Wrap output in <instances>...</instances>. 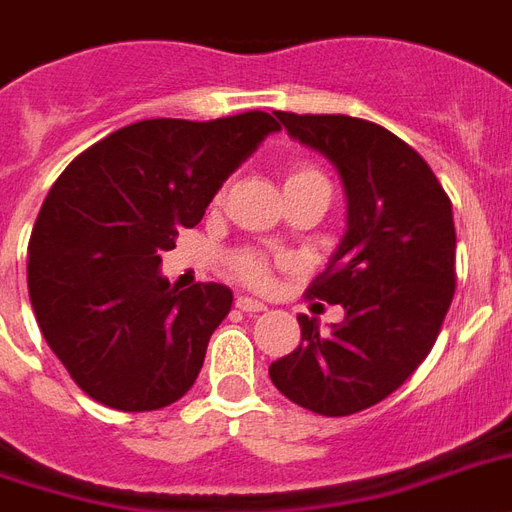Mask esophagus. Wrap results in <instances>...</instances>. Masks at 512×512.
Segmentation results:
<instances>
[{
	"instance_id": "esophagus-1",
	"label": "esophagus",
	"mask_w": 512,
	"mask_h": 512,
	"mask_svg": "<svg viewBox=\"0 0 512 512\" xmlns=\"http://www.w3.org/2000/svg\"><path fill=\"white\" fill-rule=\"evenodd\" d=\"M236 308H239L241 313H263L265 303H260L255 297H236Z\"/></svg>"
}]
</instances>
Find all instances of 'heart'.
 Instances as JSON below:
<instances>
[{
  "instance_id": "b5f03b06",
  "label": "heart",
  "mask_w": 512,
  "mask_h": 512,
  "mask_svg": "<svg viewBox=\"0 0 512 512\" xmlns=\"http://www.w3.org/2000/svg\"><path fill=\"white\" fill-rule=\"evenodd\" d=\"M313 180H327L324 172H321L319 167H313V164H295V167L287 172V185L313 183ZM281 263H284L281 257H273L268 255V252H260V249H239V252H233L231 255V273L241 281V284L263 289L271 284L273 268Z\"/></svg>"
}]
</instances>
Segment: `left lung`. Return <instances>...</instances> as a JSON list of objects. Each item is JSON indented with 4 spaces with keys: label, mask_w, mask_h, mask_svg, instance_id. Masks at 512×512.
Masks as SVG:
<instances>
[{
    "label": "left lung",
    "mask_w": 512,
    "mask_h": 512,
    "mask_svg": "<svg viewBox=\"0 0 512 512\" xmlns=\"http://www.w3.org/2000/svg\"><path fill=\"white\" fill-rule=\"evenodd\" d=\"M292 138L329 156L348 193V233L305 295L345 308L321 335L297 316L300 345L273 361L297 406L348 417L404 385L433 348L457 287L452 201L428 162L380 124L276 111Z\"/></svg>",
    "instance_id": "1"
}]
</instances>
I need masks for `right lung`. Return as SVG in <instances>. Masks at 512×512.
I'll use <instances>...</instances> for the list:
<instances>
[{
    "instance_id": "add662e5",
    "label": "right lung",
    "mask_w": 512,
    "mask_h": 512,
    "mask_svg": "<svg viewBox=\"0 0 512 512\" xmlns=\"http://www.w3.org/2000/svg\"><path fill=\"white\" fill-rule=\"evenodd\" d=\"M276 130L265 111L146 119L98 140L52 183L28 239V297L44 340L87 396L154 412L191 390L233 295L215 281L170 287L159 276L162 252Z\"/></svg>"
}]
</instances>
